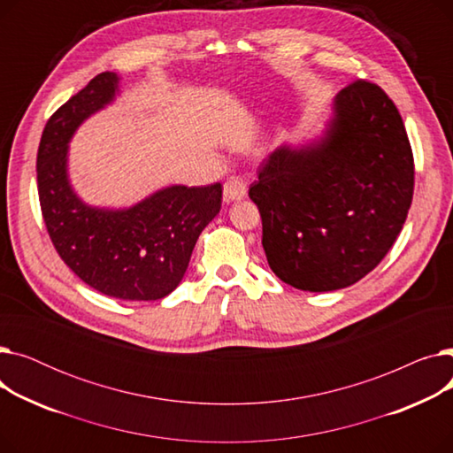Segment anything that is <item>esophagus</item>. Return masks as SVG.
<instances>
[{"label": "esophagus", "instance_id": "1", "mask_svg": "<svg viewBox=\"0 0 453 453\" xmlns=\"http://www.w3.org/2000/svg\"><path fill=\"white\" fill-rule=\"evenodd\" d=\"M248 195V187L241 178H229L224 183V202H239Z\"/></svg>", "mask_w": 453, "mask_h": 453}]
</instances>
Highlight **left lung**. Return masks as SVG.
<instances>
[{
    "mask_svg": "<svg viewBox=\"0 0 453 453\" xmlns=\"http://www.w3.org/2000/svg\"><path fill=\"white\" fill-rule=\"evenodd\" d=\"M413 185V152L395 103L369 81L350 82L336 95L325 135L277 149L250 187L272 272L304 292L358 282L395 244Z\"/></svg>",
    "mask_w": 453,
    "mask_h": 453,
    "instance_id": "1",
    "label": "left lung"
}]
</instances>
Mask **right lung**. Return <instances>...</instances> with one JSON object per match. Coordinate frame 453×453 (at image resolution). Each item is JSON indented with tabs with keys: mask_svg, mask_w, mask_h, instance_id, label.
Listing matches in <instances>:
<instances>
[{
	"mask_svg": "<svg viewBox=\"0 0 453 453\" xmlns=\"http://www.w3.org/2000/svg\"><path fill=\"white\" fill-rule=\"evenodd\" d=\"M117 84L104 71L50 117L36 157L38 198L57 253L88 287L115 299L156 301L183 279L200 233L222 207V185H173L117 211L79 200L67 180V142L113 101Z\"/></svg>",
	"mask_w": 453,
	"mask_h": 453,
	"instance_id": "right-lung-1",
	"label": "right lung"
}]
</instances>
